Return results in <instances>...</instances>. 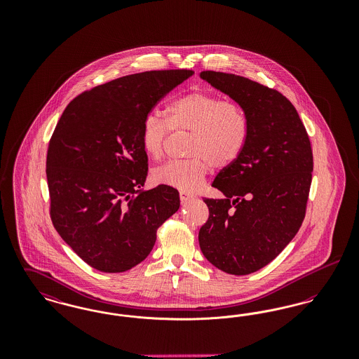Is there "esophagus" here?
<instances>
[{
  "label": "esophagus",
  "instance_id": "1",
  "mask_svg": "<svg viewBox=\"0 0 359 359\" xmlns=\"http://www.w3.org/2000/svg\"><path fill=\"white\" fill-rule=\"evenodd\" d=\"M194 198H195V196H194L192 194H188V192H184V191L180 192V201H182V203H186V202L194 199Z\"/></svg>",
  "mask_w": 359,
  "mask_h": 359
}]
</instances>
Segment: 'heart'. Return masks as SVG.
Masks as SVG:
<instances>
[{
	"instance_id": "b5f03b06",
	"label": "heart",
	"mask_w": 359,
	"mask_h": 359,
	"mask_svg": "<svg viewBox=\"0 0 359 359\" xmlns=\"http://www.w3.org/2000/svg\"><path fill=\"white\" fill-rule=\"evenodd\" d=\"M194 133L187 160H171L154 171V179L170 187L192 192L202 186L210 164L226 168L243 152L249 137V121L237 103L223 101L205 91H192L177 98L168 109V118L149 111L141 123V144L152 158H160L171 130Z\"/></svg>"
}]
</instances>
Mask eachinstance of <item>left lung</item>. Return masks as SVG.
Wrapping results in <instances>:
<instances>
[{"mask_svg": "<svg viewBox=\"0 0 359 359\" xmlns=\"http://www.w3.org/2000/svg\"><path fill=\"white\" fill-rule=\"evenodd\" d=\"M201 78L234 100L249 121L238 160L223 168L199 230L205 258L229 274L259 271L278 256L306 217L313 171L307 130L294 106L277 90L248 78L202 71Z\"/></svg>", "mask_w": 359, "mask_h": 359, "instance_id": "left-lung-1", "label": "left lung"}]
</instances>
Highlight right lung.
Returning <instances> with one entry per match:
<instances>
[{"mask_svg":"<svg viewBox=\"0 0 359 359\" xmlns=\"http://www.w3.org/2000/svg\"><path fill=\"white\" fill-rule=\"evenodd\" d=\"M194 71L161 69L122 76L74 98L47 152L51 221L86 264L120 273L144 261L157 229L180 205L176 188L144 191L148 156L141 123Z\"/></svg>","mask_w":359,"mask_h":359,"instance_id":"right-lung-1","label":"right lung"}]
</instances>
